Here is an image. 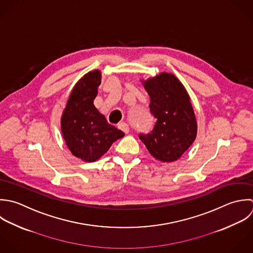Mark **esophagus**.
<instances>
[{"mask_svg": "<svg viewBox=\"0 0 253 253\" xmlns=\"http://www.w3.org/2000/svg\"><path fill=\"white\" fill-rule=\"evenodd\" d=\"M118 129H120L121 131H123L125 134H128L129 133V126H128V124H126V123H120V124H118Z\"/></svg>", "mask_w": 253, "mask_h": 253, "instance_id": "1", "label": "esophagus"}]
</instances>
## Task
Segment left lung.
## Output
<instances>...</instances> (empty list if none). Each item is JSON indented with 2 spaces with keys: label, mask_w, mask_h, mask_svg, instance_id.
<instances>
[{
  "label": "left lung",
  "mask_w": 253,
  "mask_h": 253,
  "mask_svg": "<svg viewBox=\"0 0 253 253\" xmlns=\"http://www.w3.org/2000/svg\"><path fill=\"white\" fill-rule=\"evenodd\" d=\"M141 82L150 95V110L157 122L151 133L139 137L155 159L163 163L175 162L197 136L190 96L181 82L170 73L163 72Z\"/></svg>",
  "instance_id": "1"
}]
</instances>
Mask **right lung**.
Wrapping results in <instances>:
<instances>
[{
    "instance_id": "add662e5",
    "label": "right lung",
    "mask_w": 253,
    "mask_h": 253,
    "mask_svg": "<svg viewBox=\"0 0 253 253\" xmlns=\"http://www.w3.org/2000/svg\"><path fill=\"white\" fill-rule=\"evenodd\" d=\"M101 73L93 70L74 85L61 117V131L70 152L84 162L99 160L124 133L110 125L93 104Z\"/></svg>"
}]
</instances>
